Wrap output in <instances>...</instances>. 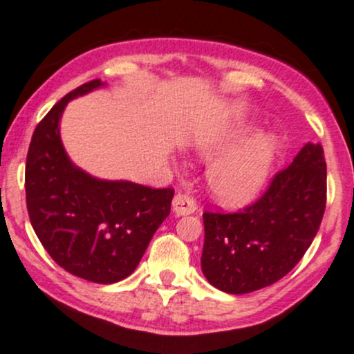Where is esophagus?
Wrapping results in <instances>:
<instances>
[{
    "instance_id": "34e87169",
    "label": "esophagus",
    "mask_w": 354,
    "mask_h": 354,
    "mask_svg": "<svg viewBox=\"0 0 354 354\" xmlns=\"http://www.w3.org/2000/svg\"><path fill=\"white\" fill-rule=\"evenodd\" d=\"M172 210L176 215H190L197 210V203L185 194H177L172 201Z\"/></svg>"
}]
</instances>
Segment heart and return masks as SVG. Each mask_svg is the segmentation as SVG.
<instances>
[{"instance_id": "obj_1", "label": "heart", "mask_w": 354, "mask_h": 354, "mask_svg": "<svg viewBox=\"0 0 354 354\" xmlns=\"http://www.w3.org/2000/svg\"><path fill=\"white\" fill-rule=\"evenodd\" d=\"M253 124H240L198 144L202 159L210 162L207 187L218 203L245 207L263 192L280 153V139L272 132L255 134Z\"/></svg>"}]
</instances>
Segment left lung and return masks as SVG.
Listing matches in <instances>:
<instances>
[{"label":"left lung","mask_w":354,"mask_h":354,"mask_svg":"<svg viewBox=\"0 0 354 354\" xmlns=\"http://www.w3.org/2000/svg\"><path fill=\"white\" fill-rule=\"evenodd\" d=\"M325 203V153L308 142L253 205L239 214H203V275L230 295L277 283L310 248Z\"/></svg>","instance_id":"left-lung-1"}]
</instances>
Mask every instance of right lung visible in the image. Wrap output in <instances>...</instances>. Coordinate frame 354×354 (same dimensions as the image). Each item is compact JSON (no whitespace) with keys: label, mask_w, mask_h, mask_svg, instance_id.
Segmentation results:
<instances>
[{"label":"right lung","mask_w":354,"mask_h":354,"mask_svg":"<svg viewBox=\"0 0 354 354\" xmlns=\"http://www.w3.org/2000/svg\"><path fill=\"white\" fill-rule=\"evenodd\" d=\"M104 86L101 79L79 86L37 124L24 185L29 220L51 259L71 275L109 285L137 268L169 217L174 190L93 177L69 159L59 132L62 112L69 101Z\"/></svg>","instance_id":"add662e5"}]
</instances>
